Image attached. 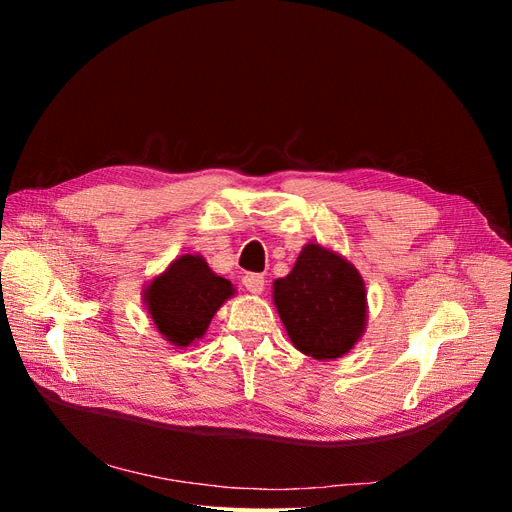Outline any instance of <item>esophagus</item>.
I'll list each match as a JSON object with an SVG mask.
<instances>
[{
    "mask_svg": "<svg viewBox=\"0 0 512 512\" xmlns=\"http://www.w3.org/2000/svg\"><path fill=\"white\" fill-rule=\"evenodd\" d=\"M243 286L250 290L252 294H260L262 290H265L267 280H265V275H260V273H247L243 277Z\"/></svg>",
    "mask_w": 512,
    "mask_h": 512,
    "instance_id": "esophagus-1",
    "label": "esophagus"
}]
</instances>
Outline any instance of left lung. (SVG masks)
<instances>
[{
  "mask_svg": "<svg viewBox=\"0 0 512 512\" xmlns=\"http://www.w3.org/2000/svg\"><path fill=\"white\" fill-rule=\"evenodd\" d=\"M273 305L292 346L316 361L348 354L367 329V288L352 262L309 241L286 277L273 282Z\"/></svg>",
  "mask_w": 512,
  "mask_h": 512,
  "instance_id": "left-lung-1",
  "label": "left lung"
}]
</instances>
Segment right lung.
<instances>
[{"instance_id":"right-lung-1","label":"right lung","mask_w":512,"mask_h":512,"mask_svg":"<svg viewBox=\"0 0 512 512\" xmlns=\"http://www.w3.org/2000/svg\"><path fill=\"white\" fill-rule=\"evenodd\" d=\"M235 292L203 256L183 254L145 284L143 305L166 344L190 348L205 337L211 318Z\"/></svg>"}]
</instances>
